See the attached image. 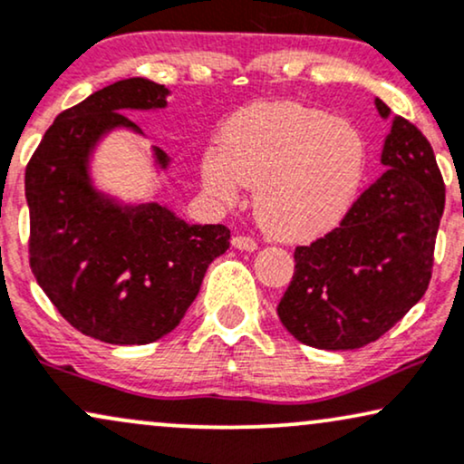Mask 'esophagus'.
<instances>
[{"label":"esophagus","mask_w":464,"mask_h":464,"mask_svg":"<svg viewBox=\"0 0 464 464\" xmlns=\"http://www.w3.org/2000/svg\"><path fill=\"white\" fill-rule=\"evenodd\" d=\"M231 244H233V248H237V250H246V252L256 250L255 239H250V237H246V236H236V237L231 239Z\"/></svg>","instance_id":"esophagus-1"}]
</instances>
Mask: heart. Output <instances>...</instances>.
<instances>
[{
	"mask_svg": "<svg viewBox=\"0 0 464 464\" xmlns=\"http://www.w3.org/2000/svg\"><path fill=\"white\" fill-rule=\"evenodd\" d=\"M366 145L347 121L300 102H256L220 134V154L201 162L205 190L236 201L255 190L256 218L274 237L308 242L332 231L360 190Z\"/></svg>",
	"mask_w": 464,
	"mask_h": 464,
	"instance_id": "1",
	"label": "heart"
}]
</instances>
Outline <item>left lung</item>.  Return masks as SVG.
Here are the masks:
<instances>
[{
  "label": "left lung",
  "mask_w": 464,
  "mask_h": 464,
  "mask_svg": "<svg viewBox=\"0 0 464 464\" xmlns=\"http://www.w3.org/2000/svg\"><path fill=\"white\" fill-rule=\"evenodd\" d=\"M388 120L390 107L374 101ZM385 171L340 220L295 248V272L278 304L283 325L314 349L347 351L383 336L430 283L445 186L435 151L396 115L385 137Z\"/></svg>",
  "instance_id": "obj_1"
}]
</instances>
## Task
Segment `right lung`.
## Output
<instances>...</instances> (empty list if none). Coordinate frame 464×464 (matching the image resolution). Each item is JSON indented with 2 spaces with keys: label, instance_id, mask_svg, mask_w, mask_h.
<instances>
[{
  "label": "right lung",
  "instance_id": "obj_1",
  "mask_svg": "<svg viewBox=\"0 0 464 464\" xmlns=\"http://www.w3.org/2000/svg\"><path fill=\"white\" fill-rule=\"evenodd\" d=\"M167 96L140 76L93 92L57 115L25 169L32 272L74 330L109 344L175 330L231 239L225 225H188L160 203L124 205L93 186L90 158L104 134H143L121 111L164 109ZM154 160L169 167L160 148Z\"/></svg>",
  "mask_w": 464,
  "mask_h": 464
}]
</instances>
